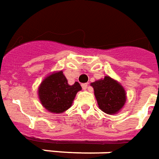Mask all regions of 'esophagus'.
<instances>
[{
  "mask_svg": "<svg viewBox=\"0 0 159 159\" xmlns=\"http://www.w3.org/2000/svg\"><path fill=\"white\" fill-rule=\"evenodd\" d=\"M82 87H83V90L89 89V84H88V83H83V84H82Z\"/></svg>",
  "mask_w": 159,
  "mask_h": 159,
  "instance_id": "esophagus-1",
  "label": "esophagus"
}]
</instances>
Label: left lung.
<instances>
[{
	"mask_svg": "<svg viewBox=\"0 0 159 159\" xmlns=\"http://www.w3.org/2000/svg\"><path fill=\"white\" fill-rule=\"evenodd\" d=\"M99 109L108 115H116L126 101V93L124 88L110 76L92 83Z\"/></svg>",
	"mask_w": 159,
	"mask_h": 159,
	"instance_id": "1",
	"label": "left lung"
}]
</instances>
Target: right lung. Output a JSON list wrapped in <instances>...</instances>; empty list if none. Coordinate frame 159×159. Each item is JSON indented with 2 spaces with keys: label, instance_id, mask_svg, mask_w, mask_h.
I'll return each instance as SVG.
<instances>
[{
  "label": "right lung",
  "instance_id": "add662e5",
  "mask_svg": "<svg viewBox=\"0 0 159 159\" xmlns=\"http://www.w3.org/2000/svg\"><path fill=\"white\" fill-rule=\"evenodd\" d=\"M82 89L76 82L69 85L63 71H57L45 77L39 87V98L42 105L51 113L61 114L72 104L77 92Z\"/></svg>",
  "mask_w": 159,
  "mask_h": 159
}]
</instances>
